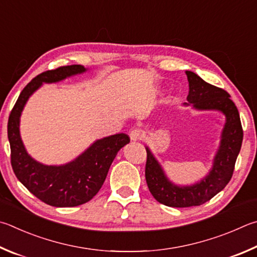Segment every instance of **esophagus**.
Listing matches in <instances>:
<instances>
[{"label":"esophagus","mask_w":257,"mask_h":257,"mask_svg":"<svg viewBox=\"0 0 257 257\" xmlns=\"http://www.w3.org/2000/svg\"><path fill=\"white\" fill-rule=\"evenodd\" d=\"M129 136H130V139H132L133 142L143 141V138L145 137V133H144V130L136 128V129H133L132 132H130Z\"/></svg>","instance_id":"esophagus-1"}]
</instances>
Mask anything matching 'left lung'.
Returning a JSON list of instances; mask_svg holds the SVG:
<instances>
[{
  "instance_id": "obj_1",
  "label": "left lung",
  "mask_w": 257,
  "mask_h": 257,
  "mask_svg": "<svg viewBox=\"0 0 257 257\" xmlns=\"http://www.w3.org/2000/svg\"><path fill=\"white\" fill-rule=\"evenodd\" d=\"M189 95L186 99L195 109L219 110L226 115L221 145L214 157L212 170L207 177L192 186H176L166 179L151 151H147L145 176L148 189L158 202L167 207L186 208L201 206L220 192L230 181L242 142V127L237 106L229 93L203 81L197 74L186 71ZM186 104V103H185Z\"/></svg>"
}]
</instances>
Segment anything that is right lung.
Returning a JSON list of instances; mask_svg holds the SVG:
<instances>
[{"instance_id":"right-lung-1","label":"right lung","mask_w":257,"mask_h":257,"mask_svg":"<svg viewBox=\"0 0 257 257\" xmlns=\"http://www.w3.org/2000/svg\"><path fill=\"white\" fill-rule=\"evenodd\" d=\"M85 72L81 65L50 69L32 78L21 91L8 121V138L11 148V165L16 176L30 192L53 207H76L99 192L114 157L130 138L116 134L95 142L75 161L63 166H47L28 155L19 132L23 106L43 82L53 83Z\"/></svg>"}]
</instances>
